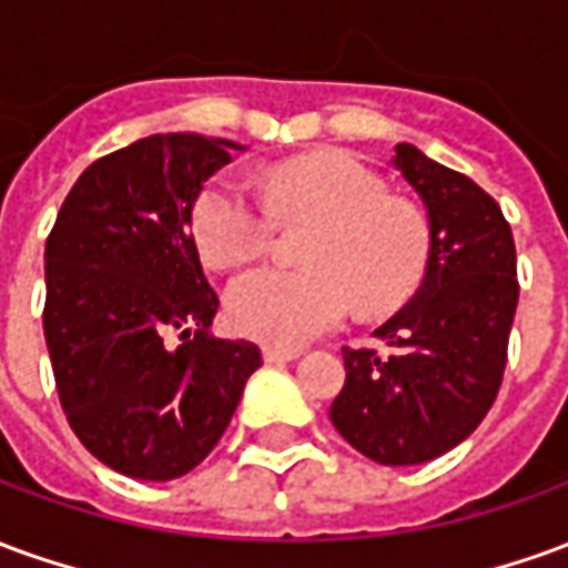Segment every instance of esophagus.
I'll return each instance as SVG.
<instances>
[{
	"label": "esophagus",
	"instance_id": "obj_1",
	"mask_svg": "<svg viewBox=\"0 0 568 568\" xmlns=\"http://www.w3.org/2000/svg\"><path fill=\"white\" fill-rule=\"evenodd\" d=\"M297 356H301V349H295V346H264V358H267V362H292V358Z\"/></svg>",
	"mask_w": 568,
	"mask_h": 568
}]
</instances>
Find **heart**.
<instances>
[{
	"mask_svg": "<svg viewBox=\"0 0 568 568\" xmlns=\"http://www.w3.org/2000/svg\"><path fill=\"white\" fill-rule=\"evenodd\" d=\"M264 200L243 182L219 175L203 185L191 227L203 258L234 271L264 255L276 222L316 224L304 243L307 271L261 267L227 288V316L236 332L273 346L307 344L332 332L353 301L365 313L405 304L428 261L426 215L389 197L371 166L346 151H316L273 166Z\"/></svg>",
	"mask_w": 568,
	"mask_h": 568,
	"instance_id": "obj_1",
	"label": "heart"
}]
</instances>
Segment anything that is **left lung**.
Here are the masks:
<instances>
[{
    "mask_svg": "<svg viewBox=\"0 0 568 568\" xmlns=\"http://www.w3.org/2000/svg\"><path fill=\"white\" fill-rule=\"evenodd\" d=\"M393 163L426 203V276L374 332L389 356L344 346L328 414L374 463L419 465L468 438L496 402L520 285L511 224L484 187L407 142Z\"/></svg>",
    "mask_w": 568,
    "mask_h": 568,
    "instance_id": "1",
    "label": "left lung"
}]
</instances>
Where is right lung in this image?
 <instances>
[{
    "label": "right lung",
    "instance_id": "1",
    "mask_svg": "<svg viewBox=\"0 0 568 568\" xmlns=\"http://www.w3.org/2000/svg\"><path fill=\"white\" fill-rule=\"evenodd\" d=\"M236 142L158 133L93 161L44 243V341L69 426L109 468L187 475L219 444L261 349L206 334L191 210ZM179 331L175 351L165 334Z\"/></svg>",
    "mask_w": 568,
    "mask_h": 568
}]
</instances>
